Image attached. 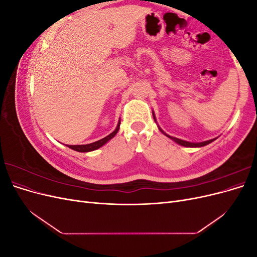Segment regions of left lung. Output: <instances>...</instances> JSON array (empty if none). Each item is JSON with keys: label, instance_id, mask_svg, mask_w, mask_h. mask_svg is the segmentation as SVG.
<instances>
[{"label": "left lung", "instance_id": "1", "mask_svg": "<svg viewBox=\"0 0 257 257\" xmlns=\"http://www.w3.org/2000/svg\"><path fill=\"white\" fill-rule=\"evenodd\" d=\"M153 119H154V121L157 122V119H155V115L153 114ZM159 130L162 132L163 134L164 135H166L168 138H170V139H173V141L175 142V143H177V144H179V145H181V146H183V147H190V148H199V147H204V146H207V145H209L210 143H212L213 141H215V138H213V139H210V141H207V142H203V143H189V142H185V141H182V139H179V138H176V137H172V136H169V135H167L164 131H163L160 126H159Z\"/></svg>", "mask_w": 257, "mask_h": 257}]
</instances>
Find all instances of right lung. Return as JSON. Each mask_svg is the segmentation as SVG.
Segmentation results:
<instances>
[{
  "mask_svg": "<svg viewBox=\"0 0 257 257\" xmlns=\"http://www.w3.org/2000/svg\"><path fill=\"white\" fill-rule=\"evenodd\" d=\"M120 127V121L118 123V125H116L115 130L110 133L108 136L104 137L103 139H99V141L95 142V143H92V144H88V145H75V146H71V145H67L68 148H71V149L75 150V151H78V152H90V151H94L98 148H100L102 146H104L107 142H109L111 138H113L115 136V134L118 133Z\"/></svg>",
  "mask_w": 257,
  "mask_h": 257,
  "instance_id": "1",
  "label": "right lung"
}]
</instances>
